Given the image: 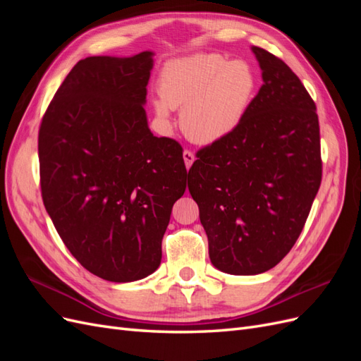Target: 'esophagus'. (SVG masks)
Returning a JSON list of instances; mask_svg holds the SVG:
<instances>
[{
	"mask_svg": "<svg viewBox=\"0 0 361 361\" xmlns=\"http://www.w3.org/2000/svg\"><path fill=\"white\" fill-rule=\"evenodd\" d=\"M183 162H185V167L187 169H190L191 166H192V162H194V154L191 150H183Z\"/></svg>",
	"mask_w": 361,
	"mask_h": 361,
	"instance_id": "34e87169",
	"label": "esophagus"
}]
</instances>
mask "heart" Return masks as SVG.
I'll return each instance as SVG.
<instances>
[{
    "label": "heart",
    "mask_w": 361,
    "mask_h": 361,
    "mask_svg": "<svg viewBox=\"0 0 361 361\" xmlns=\"http://www.w3.org/2000/svg\"><path fill=\"white\" fill-rule=\"evenodd\" d=\"M257 90L253 68L244 60L197 52L170 60L158 80L157 116L167 122L180 108L179 123L191 141L214 145L243 123Z\"/></svg>",
    "instance_id": "heart-1"
}]
</instances>
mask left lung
<instances>
[{
    "label": "left lung",
    "instance_id": "8db88e82",
    "mask_svg": "<svg viewBox=\"0 0 361 361\" xmlns=\"http://www.w3.org/2000/svg\"><path fill=\"white\" fill-rule=\"evenodd\" d=\"M251 51L264 84L235 133L199 150L188 171L212 265L233 276L262 274L289 253L322 178L310 94L285 61Z\"/></svg>",
    "mask_w": 361,
    "mask_h": 361
}]
</instances>
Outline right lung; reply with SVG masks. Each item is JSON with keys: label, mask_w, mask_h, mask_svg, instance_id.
<instances>
[{"label": "right lung", "mask_w": 361, "mask_h": 361, "mask_svg": "<svg viewBox=\"0 0 361 361\" xmlns=\"http://www.w3.org/2000/svg\"><path fill=\"white\" fill-rule=\"evenodd\" d=\"M154 56L78 61L39 130L47 212L72 256L114 283L158 269L171 207L187 188L180 145L147 125Z\"/></svg>", "instance_id": "1"}]
</instances>
